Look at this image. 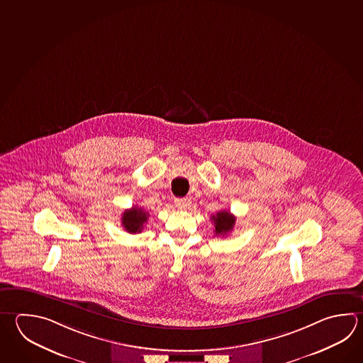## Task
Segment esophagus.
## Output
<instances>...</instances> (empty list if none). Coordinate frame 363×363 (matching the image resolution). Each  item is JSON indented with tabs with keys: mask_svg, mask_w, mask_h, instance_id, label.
Listing matches in <instances>:
<instances>
[{
	"mask_svg": "<svg viewBox=\"0 0 363 363\" xmlns=\"http://www.w3.org/2000/svg\"><path fill=\"white\" fill-rule=\"evenodd\" d=\"M174 206H177L178 209H186L189 206V200L181 198L174 199Z\"/></svg>",
	"mask_w": 363,
	"mask_h": 363,
	"instance_id": "esophagus-1",
	"label": "esophagus"
}]
</instances>
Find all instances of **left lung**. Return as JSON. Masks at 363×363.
I'll list each match as a JSON object with an SVG mask.
<instances>
[{
    "mask_svg": "<svg viewBox=\"0 0 363 363\" xmlns=\"http://www.w3.org/2000/svg\"><path fill=\"white\" fill-rule=\"evenodd\" d=\"M212 219L216 228V236H226L227 233L233 231L236 222V217L228 211H219L217 214L213 216Z\"/></svg>",
    "mask_w": 363,
    "mask_h": 363,
    "instance_id": "8db88e82",
    "label": "left lung"
}]
</instances>
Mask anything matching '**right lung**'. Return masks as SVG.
<instances>
[{"mask_svg": "<svg viewBox=\"0 0 363 363\" xmlns=\"http://www.w3.org/2000/svg\"><path fill=\"white\" fill-rule=\"evenodd\" d=\"M149 214L144 212L143 208L132 206L130 209L124 211L122 216V226L127 233H140L144 228L145 223L147 222Z\"/></svg>", "mask_w": 363, "mask_h": 363, "instance_id": "1", "label": "right lung"}]
</instances>
